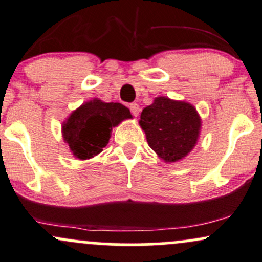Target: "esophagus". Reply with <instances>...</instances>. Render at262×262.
Instances as JSON below:
<instances>
[{"label":"esophagus","instance_id":"1","mask_svg":"<svg viewBox=\"0 0 262 262\" xmlns=\"http://www.w3.org/2000/svg\"><path fill=\"white\" fill-rule=\"evenodd\" d=\"M130 111H131L132 115L135 116V117H137V116H139V112H140L139 104H137V103H131L130 104Z\"/></svg>","mask_w":262,"mask_h":262}]
</instances>
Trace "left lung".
<instances>
[{"mask_svg": "<svg viewBox=\"0 0 262 262\" xmlns=\"http://www.w3.org/2000/svg\"><path fill=\"white\" fill-rule=\"evenodd\" d=\"M140 126L151 149L164 161L172 163L187 156L196 144L201 118L187 102L158 97L142 110Z\"/></svg>", "mask_w": 262, "mask_h": 262, "instance_id": "1", "label": "left lung"}]
</instances>
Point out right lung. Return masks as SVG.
<instances>
[{
    "label": "right lung",
    "instance_id": "1",
    "mask_svg": "<svg viewBox=\"0 0 262 262\" xmlns=\"http://www.w3.org/2000/svg\"><path fill=\"white\" fill-rule=\"evenodd\" d=\"M126 118L131 113L123 104L93 99L69 116L63 125L64 140L78 159H91L108 144L112 127Z\"/></svg>",
    "mask_w": 262,
    "mask_h": 262
}]
</instances>
